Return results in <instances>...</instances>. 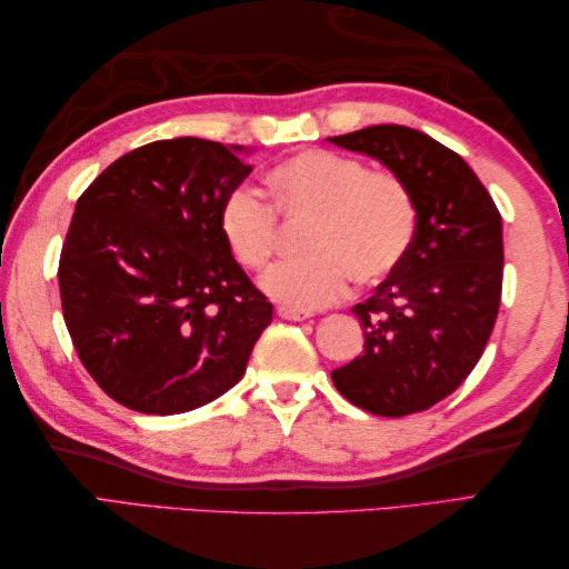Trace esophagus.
Masks as SVG:
<instances>
[{
    "label": "esophagus",
    "instance_id": "obj_1",
    "mask_svg": "<svg viewBox=\"0 0 569 569\" xmlns=\"http://www.w3.org/2000/svg\"><path fill=\"white\" fill-rule=\"evenodd\" d=\"M276 312H278V318H283V320H296V322L312 318V312H310V310H298V308H288V306H281V308H278Z\"/></svg>",
    "mask_w": 569,
    "mask_h": 569
}]
</instances>
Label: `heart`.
Here are the masks:
<instances>
[{
    "mask_svg": "<svg viewBox=\"0 0 569 569\" xmlns=\"http://www.w3.org/2000/svg\"><path fill=\"white\" fill-rule=\"evenodd\" d=\"M273 208L249 188H234L220 208V234L247 271L269 266L278 244V217L312 220L308 259L276 263L261 288L288 308L316 310L345 298L352 278L377 286L403 263L418 227L416 198L406 180L369 168L355 156L308 149L278 161L269 176Z\"/></svg>",
    "mask_w": 569,
    "mask_h": 569,
    "instance_id": "heart-1",
    "label": "heart"
}]
</instances>
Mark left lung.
<instances>
[{
  "instance_id": "8db88e82",
  "label": "left lung",
  "mask_w": 569,
  "mask_h": 569,
  "mask_svg": "<svg viewBox=\"0 0 569 569\" xmlns=\"http://www.w3.org/2000/svg\"><path fill=\"white\" fill-rule=\"evenodd\" d=\"M401 176L418 227L403 263L352 308L365 352L332 383L367 413H420L462 383L485 352L503 283L501 214L462 156L418 129L377 124L330 137Z\"/></svg>"
}]
</instances>
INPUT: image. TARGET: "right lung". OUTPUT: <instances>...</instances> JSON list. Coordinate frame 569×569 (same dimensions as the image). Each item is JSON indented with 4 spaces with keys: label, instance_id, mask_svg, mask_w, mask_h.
Instances as JSON below:
<instances>
[{
    "label": "right lung",
    "instance_id": "1",
    "mask_svg": "<svg viewBox=\"0 0 569 569\" xmlns=\"http://www.w3.org/2000/svg\"><path fill=\"white\" fill-rule=\"evenodd\" d=\"M241 147L180 137L124 153L72 212L58 261L72 347L100 389L173 416L244 377L273 306L220 234L224 198L251 173Z\"/></svg>",
    "mask_w": 569,
    "mask_h": 569
}]
</instances>
